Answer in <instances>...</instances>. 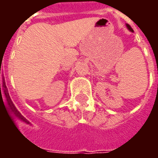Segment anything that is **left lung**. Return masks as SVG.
Returning <instances> with one entry per match:
<instances>
[{
  "label": "left lung",
  "mask_w": 158,
  "mask_h": 158,
  "mask_svg": "<svg viewBox=\"0 0 158 158\" xmlns=\"http://www.w3.org/2000/svg\"><path fill=\"white\" fill-rule=\"evenodd\" d=\"M126 27H127V29H129V31H131V32H133V29H131V27L129 25V24H126Z\"/></svg>",
  "instance_id": "1"
}]
</instances>
